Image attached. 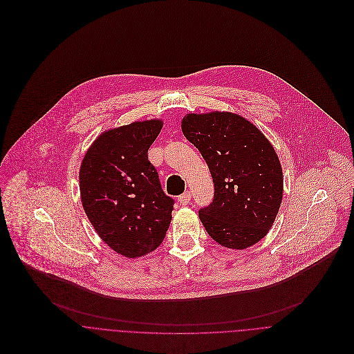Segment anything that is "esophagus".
Masks as SVG:
<instances>
[{
	"instance_id": "34e87169",
	"label": "esophagus",
	"mask_w": 354,
	"mask_h": 354,
	"mask_svg": "<svg viewBox=\"0 0 354 354\" xmlns=\"http://www.w3.org/2000/svg\"><path fill=\"white\" fill-rule=\"evenodd\" d=\"M189 201H191V192H189V191H185L183 195L178 196V202H180L181 205H188Z\"/></svg>"
}]
</instances>
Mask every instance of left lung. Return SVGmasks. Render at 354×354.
Returning a JSON list of instances; mask_svg holds the SVG:
<instances>
[{
    "mask_svg": "<svg viewBox=\"0 0 354 354\" xmlns=\"http://www.w3.org/2000/svg\"><path fill=\"white\" fill-rule=\"evenodd\" d=\"M181 131L201 152L215 184V198L199 210L207 234L232 250L261 241L283 198V171L262 131L232 111L188 113Z\"/></svg>",
    "mask_w": 354,
    "mask_h": 354,
    "instance_id": "obj_1",
    "label": "left lung"
}]
</instances>
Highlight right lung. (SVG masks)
Here are the masks:
<instances>
[{"instance_id": "1", "label": "right lung", "mask_w": 354, "mask_h": 354, "mask_svg": "<svg viewBox=\"0 0 354 354\" xmlns=\"http://www.w3.org/2000/svg\"><path fill=\"white\" fill-rule=\"evenodd\" d=\"M162 128L160 118L109 128L93 140L80 167L88 219L99 237L127 258L156 250L171 222L174 201L162 191L148 160Z\"/></svg>"}]
</instances>
